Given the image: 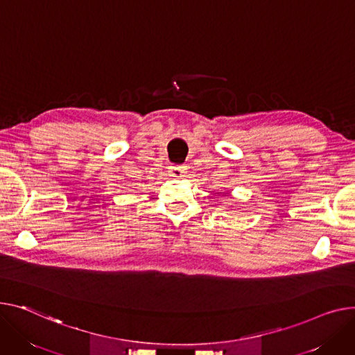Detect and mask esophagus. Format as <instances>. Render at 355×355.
<instances>
[{
  "label": "esophagus",
  "instance_id": "esophagus-1",
  "mask_svg": "<svg viewBox=\"0 0 355 355\" xmlns=\"http://www.w3.org/2000/svg\"><path fill=\"white\" fill-rule=\"evenodd\" d=\"M168 170L173 177H184L187 173V165H171Z\"/></svg>",
  "mask_w": 355,
  "mask_h": 355
}]
</instances>
